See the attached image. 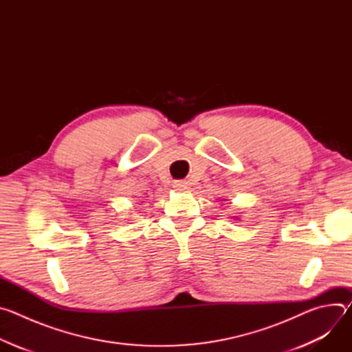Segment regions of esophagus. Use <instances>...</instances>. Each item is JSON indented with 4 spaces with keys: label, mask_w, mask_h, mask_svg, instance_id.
<instances>
[{
    "label": "esophagus",
    "mask_w": 352,
    "mask_h": 352,
    "mask_svg": "<svg viewBox=\"0 0 352 352\" xmlns=\"http://www.w3.org/2000/svg\"><path fill=\"white\" fill-rule=\"evenodd\" d=\"M186 182L185 181H175L174 182V188H175V190H185L186 189Z\"/></svg>",
    "instance_id": "obj_1"
}]
</instances>
